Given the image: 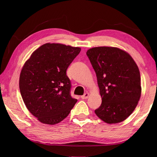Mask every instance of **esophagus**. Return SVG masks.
<instances>
[{"label":"esophagus","mask_w":157,"mask_h":157,"mask_svg":"<svg viewBox=\"0 0 157 157\" xmlns=\"http://www.w3.org/2000/svg\"><path fill=\"white\" fill-rule=\"evenodd\" d=\"M88 96H89V93L88 92H86L84 95L81 96V98H82V99H86V98H88Z\"/></svg>","instance_id":"34e87169"}]
</instances>
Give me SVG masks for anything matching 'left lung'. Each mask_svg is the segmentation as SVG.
Wrapping results in <instances>:
<instances>
[{
  "label": "left lung",
  "mask_w": 157,
  "mask_h": 157,
  "mask_svg": "<svg viewBox=\"0 0 157 157\" xmlns=\"http://www.w3.org/2000/svg\"><path fill=\"white\" fill-rule=\"evenodd\" d=\"M86 55L96 74L102 98L96 115L109 124L124 121L140 98L138 65L128 52L116 47L92 48Z\"/></svg>",
  "instance_id": "obj_1"
}]
</instances>
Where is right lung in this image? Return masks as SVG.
I'll return each mask as SVG.
<instances>
[{
	"instance_id": "obj_1",
	"label": "right lung",
	"mask_w": 157,
	"mask_h": 157,
	"mask_svg": "<svg viewBox=\"0 0 157 157\" xmlns=\"http://www.w3.org/2000/svg\"><path fill=\"white\" fill-rule=\"evenodd\" d=\"M81 48L46 43L25 63L19 90L26 107L40 121L55 125L69 114L78 100L70 94L71 82L66 71Z\"/></svg>"
}]
</instances>
